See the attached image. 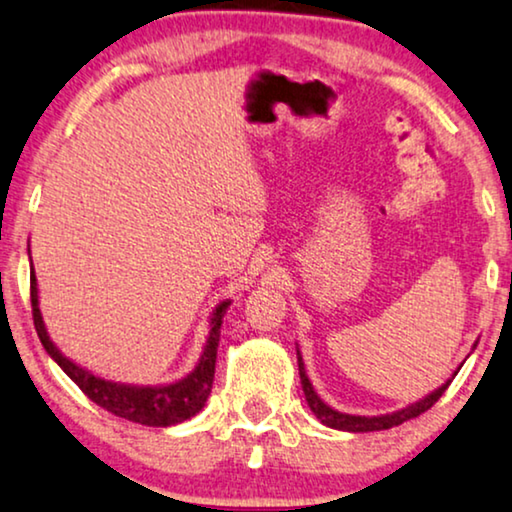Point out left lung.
<instances>
[{"instance_id":"obj_1","label":"left lung","mask_w":512,"mask_h":512,"mask_svg":"<svg viewBox=\"0 0 512 512\" xmlns=\"http://www.w3.org/2000/svg\"><path fill=\"white\" fill-rule=\"evenodd\" d=\"M298 374H301V386H303V393H305V400H308V407L313 409V414L320 418V421L324 423V426L329 428H336V430H350V433H371V430H388L393 426H400V423L409 421V418H416L421 416L423 411H428L433 404L440 400V397L444 395V390H447V386L437 388L433 395H428L426 400L411 404V407L402 409V411H395V414H386V416H350V414H341V411L331 409L324 404L320 397H317V393L313 390V386H310L308 376H305V369H303V360L301 355H298Z\"/></svg>"}]
</instances>
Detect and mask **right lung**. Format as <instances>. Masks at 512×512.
<instances>
[{"label": "right lung", "instance_id": "add662e5", "mask_svg": "<svg viewBox=\"0 0 512 512\" xmlns=\"http://www.w3.org/2000/svg\"><path fill=\"white\" fill-rule=\"evenodd\" d=\"M30 301H32V320H35V329L39 341H42L44 350L53 360L58 362L65 374L77 383V388L89 397L91 402H96L98 407H103L110 414L126 421L141 423V426H157L167 428L174 423L188 421L190 416L199 414V409L204 407L207 397L214 386V371H216V350H218V338H221V322L228 308V301L221 303L216 308L214 317H211V331L204 345L202 360L192 371L190 376H185L183 381L171 383V386H159V388H134V386H119V383H110L105 378H98L89 371L72 364L56 345L51 343V338L46 336L42 313L37 308V280L35 272L30 275Z\"/></svg>", "mask_w": 512, "mask_h": 512}]
</instances>
